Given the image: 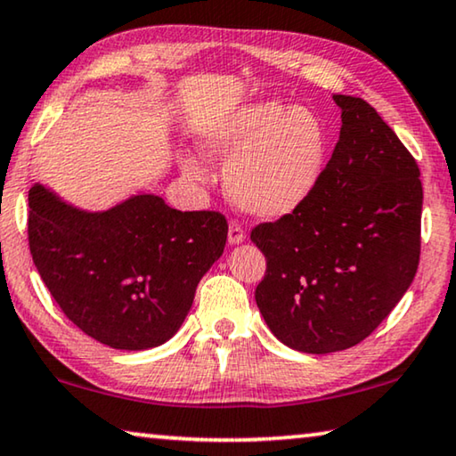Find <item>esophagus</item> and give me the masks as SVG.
Returning a JSON list of instances; mask_svg holds the SVG:
<instances>
[{"label":"esophagus","instance_id":"esophagus-1","mask_svg":"<svg viewBox=\"0 0 456 456\" xmlns=\"http://www.w3.org/2000/svg\"><path fill=\"white\" fill-rule=\"evenodd\" d=\"M244 240V228L240 226V222L232 220L228 224V242L230 244H240Z\"/></svg>","mask_w":456,"mask_h":456}]
</instances>
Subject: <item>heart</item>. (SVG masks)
Masks as SVG:
<instances>
[{
  "label": "heart",
  "mask_w": 456,
  "mask_h": 456,
  "mask_svg": "<svg viewBox=\"0 0 456 456\" xmlns=\"http://www.w3.org/2000/svg\"><path fill=\"white\" fill-rule=\"evenodd\" d=\"M328 132L305 108L277 102L244 106L206 134V151L228 159L224 181L242 212L265 220L285 218L312 198L328 160ZM187 171H204L189 160Z\"/></svg>",
  "instance_id": "1"
}]
</instances>
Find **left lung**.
<instances>
[{
    "instance_id": "1",
    "label": "left lung",
    "mask_w": 456,
    "mask_h": 456,
    "mask_svg": "<svg viewBox=\"0 0 456 456\" xmlns=\"http://www.w3.org/2000/svg\"><path fill=\"white\" fill-rule=\"evenodd\" d=\"M334 102L340 138L316 191L250 232L267 258L258 310L283 345L312 354L365 340L408 291L419 263L416 159L370 103L353 95Z\"/></svg>"
}]
</instances>
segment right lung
Returning <instances> with one entry per match:
<instances>
[{
    "label": "right lung",
    "instance_id": "1",
    "mask_svg": "<svg viewBox=\"0 0 456 456\" xmlns=\"http://www.w3.org/2000/svg\"><path fill=\"white\" fill-rule=\"evenodd\" d=\"M28 208L34 265L61 312L120 350L159 346L179 330L228 236L224 214L181 212L157 195L87 214L34 185Z\"/></svg>",
    "mask_w": 456,
    "mask_h": 456
}]
</instances>
